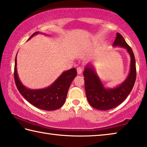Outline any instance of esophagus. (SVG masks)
<instances>
[{
  "label": "esophagus",
  "instance_id": "34e87169",
  "mask_svg": "<svg viewBox=\"0 0 147 147\" xmlns=\"http://www.w3.org/2000/svg\"><path fill=\"white\" fill-rule=\"evenodd\" d=\"M76 70H77V73H78V74H81L82 73V69L80 67H77Z\"/></svg>",
  "mask_w": 147,
  "mask_h": 147
}]
</instances>
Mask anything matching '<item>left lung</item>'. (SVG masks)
<instances>
[{
	"label": "left lung",
	"mask_w": 147,
	"mask_h": 147,
	"mask_svg": "<svg viewBox=\"0 0 147 147\" xmlns=\"http://www.w3.org/2000/svg\"><path fill=\"white\" fill-rule=\"evenodd\" d=\"M113 46L126 49L131 58L130 73L121 85L113 89L105 88L94 69L89 65L86 66L83 73L89 103L93 108L100 110L112 109L123 102L132 90L136 79V59L132 49L119 33H117Z\"/></svg>",
	"instance_id": "8db88e82"
}]
</instances>
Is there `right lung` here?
Instances as JSON below:
<instances>
[{
	"label": "right lung",
	"instance_id": "add662e5",
	"mask_svg": "<svg viewBox=\"0 0 147 147\" xmlns=\"http://www.w3.org/2000/svg\"><path fill=\"white\" fill-rule=\"evenodd\" d=\"M35 32L32 38L38 34ZM77 74L76 69L63 72L56 80L48 88L41 89H30L22 84L17 72V56L15 61L14 78L16 86L23 97L36 108L47 111L55 110L63 105L71 84Z\"/></svg>",
	"mask_w": 147,
	"mask_h": 147
}]
</instances>
